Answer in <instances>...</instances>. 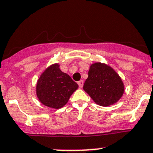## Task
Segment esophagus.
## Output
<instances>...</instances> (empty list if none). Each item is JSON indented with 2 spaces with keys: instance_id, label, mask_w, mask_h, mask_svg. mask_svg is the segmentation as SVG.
<instances>
[{
  "instance_id": "34e87169",
  "label": "esophagus",
  "mask_w": 153,
  "mask_h": 153,
  "mask_svg": "<svg viewBox=\"0 0 153 153\" xmlns=\"http://www.w3.org/2000/svg\"><path fill=\"white\" fill-rule=\"evenodd\" d=\"M78 86H79V88H82V87H83L84 85V81L81 80V81H79V82H78Z\"/></svg>"
}]
</instances>
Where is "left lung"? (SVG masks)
Returning <instances> with one entry per match:
<instances>
[{
    "instance_id": "8db88e82",
    "label": "left lung",
    "mask_w": 153,
    "mask_h": 153,
    "mask_svg": "<svg viewBox=\"0 0 153 153\" xmlns=\"http://www.w3.org/2000/svg\"><path fill=\"white\" fill-rule=\"evenodd\" d=\"M83 89L96 104L108 107L122 97L125 87L120 76L112 67L97 62L90 65Z\"/></svg>"
}]
</instances>
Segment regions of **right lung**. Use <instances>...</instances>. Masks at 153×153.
Wrapping results in <instances>:
<instances>
[{"label": "right lung", "instance_id": "add662e5", "mask_svg": "<svg viewBox=\"0 0 153 153\" xmlns=\"http://www.w3.org/2000/svg\"><path fill=\"white\" fill-rule=\"evenodd\" d=\"M78 85L68 74L61 71L59 63L50 65L42 72L36 85V94L40 103L59 109L68 103Z\"/></svg>", "mask_w": 153, "mask_h": 153}]
</instances>
